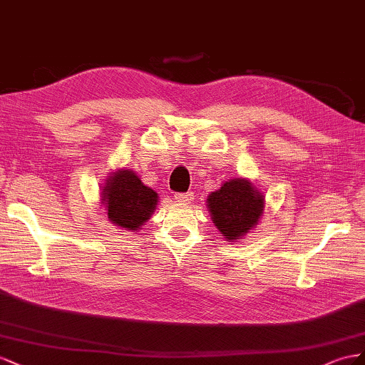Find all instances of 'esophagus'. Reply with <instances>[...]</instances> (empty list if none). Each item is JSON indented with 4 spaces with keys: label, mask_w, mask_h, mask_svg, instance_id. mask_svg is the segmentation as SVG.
Returning a JSON list of instances; mask_svg holds the SVG:
<instances>
[{
    "label": "esophagus",
    "mask_w": 365,
    "mask_h": 365,
    "mask_svg": "<svg viewBox=\"0 0 365 365\" xmlns=\"http://www.w3.org/2000/svg\"><path fill=\"white\" fill-rule=\"evenodd\" d=\"M194 199V194L192 192H177L174 194V200L177 203H190Z\"/></svg>",
    "instance_id": "esophagus-1"
}]
</instances>
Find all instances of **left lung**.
<instances>
[{"mask_svg":"<svg viewBox=\"0 0 365 365\" xmlns=\"http://www.w3.org/2000/svg\"><path fill=\"white\" fill-rule=\"evenodd\" d=\"M264 197L251 182L234 179L207 197L212 223L226 240H242L263 212Z\"/></svg>","mask_w":365,"mask_h":365,"instance_id":"obj_1","label":"left lung"}]
</instances>
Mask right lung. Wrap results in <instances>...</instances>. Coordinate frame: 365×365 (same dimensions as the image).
I'll return each instance as SVG.
<instances>
[{
  "label": "right lung",
  "instance_id": "obj_1",
  "mask_svg": "<svg viewBox=\"0 0 365 365\" xmlns=\"http://www.w3.org/2000/svg\"><path fill=\"white\" fill-rule=\"evenodd\" d=\"M102 192L110 222L130 231H138L158 205V194L128 170L114 173Z\"/></svg>",
  "mask_w": 365,
  "mask_h": 365
}]
</instances>
